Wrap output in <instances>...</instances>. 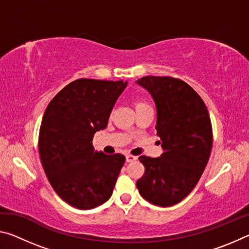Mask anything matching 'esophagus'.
Segmentation results:
<instances>
[{
	"mask_svg": "<svg viewBox=\"0 0 249 249\" xmlns=\"http://www.w3.org/2000/svg\"><path fill=\"white\" fill-rule=\"evenodd\" d=\"M137 157L136 156H133V155H126V161L127 162H132L134 160H136Z\"/></svg>",
	"mask_w": 249,
	"mask_h": 249,
	"instance_id": "34e87169",
	"label": "esophagus"
}]
</instances>
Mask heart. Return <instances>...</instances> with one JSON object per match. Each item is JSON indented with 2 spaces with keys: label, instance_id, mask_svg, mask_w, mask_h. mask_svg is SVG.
I'll return each mask as SVG.
<instances>
[{
  "label": "heart",
  "instance_id": "heart-1",
  "mask_svg": "<svg viewBox=\"0 0 249 249\" xmlns=\"http://www.w3.org/2000/svg\"><path fill=\"white\" fill-rule=\"evenodd\" d=\"M134 107H135V109L137 111V109H141V108L145 107H148V104L144 102V101H142V100H135L134 101Z\"/></svg>",
  "mask_w": 249,
  "mask_h": 249
}]
</instances>
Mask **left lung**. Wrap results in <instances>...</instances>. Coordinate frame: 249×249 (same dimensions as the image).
<instances>
[{"mask_svg":"<svg viewBox=\"0 0 249 249\" xmlns=\"http://www.w3.org/2000/svg\"><path fill=\"white\" fill-rule=\"evenodd\" d=\"M136 82L155 101L163 149L157 158L141 156L145 172L136 185L145 200L167 208L182 201L200 180L212 149V125L203 100L182 80L147 75Z\"/></svg>","mask_w":249,"mask_h":249,"instance_id":"1","label":"left lung"}]
</instances>
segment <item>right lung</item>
Segmentation results:
<instances>
[{
    "label": "right lung",
    "instance_id": "add662e5",
    "mask_svg": "<svg viewBox=\"0 0 249 249\" xmlns=\"http://www.w3.org/2000/svg\"><path fill=\"white\" fill-rule=\"evenodd\" d=\"M126 86L122 80L78 79L46 108L38 138L41 165L53 190L75 209L96 208L112 196L125 157L95 150L92 141L107 126Z\"/></svg>",
    "mask_w": 249,
    "mask_h": 249
}]
</instances>
